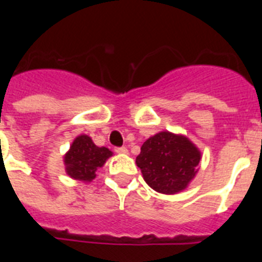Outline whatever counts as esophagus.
Returning <instances> with one entry per match:
<instances>
[{"mask_svg": "<svg viewBox=\"0 0 262 262\" xmlns=\"http://www.w3.org/2000/svg\"><path fill=\"white\" fill-rule=\"evenodd\" d=\"M115 152L119 155H127L128 154V149H127L126 147H118V148H115Z\"/></svg>", "mask_w": 262, "mask_h": 262, "instance_id": "1", "label": "esophagus"}]
</instances>
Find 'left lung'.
Segmentation results:
<instances>
[{"label": "left lung", "mask_w": 262, "mask_h": 262, "mask_svg": "<svg viewBox=\"0 0 262 262\" xmlns=\"http://www.w3.org/2000/svg\"><path fill=\"white\" fill-rule=\"evenodd\" d=\"M201 151L190 139L161 131L143 143L136 165L149 186L161 194L185 190L198 173Z\"/></svg>", "instance_id": "8db88e82"}]
</instances>
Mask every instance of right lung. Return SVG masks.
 <instances>
[{"label": "right lung", "mask_w": 262, "mask_h": 262, "mask_svg": "<svg viewBox=\"0 0 262 262\" xmlns=\"http://www.w3.org/2000/svg\"><path fill=\"white\" fill-rule=\"evenodd\" d=\"M113 152L106 147H97L92 138L85 134L78 135L64 155L66 172L73 180L82 182H92L96 173L102 168Z\"/></svg>", "instance_id": "right-lung-1"}]
</instances>
